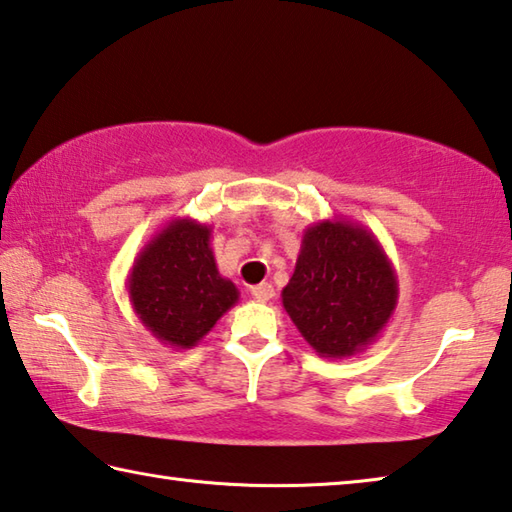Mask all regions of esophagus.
Segmentation results:
<instances>
[{
  "label": "esophagus",
  "mask_w": 512,
  "mask_h": 512,
  "mask_svg": "<svg viewBox=\"0 0 512 512\" xmlns=\"http://www.w3.org/2000/svg\"><path fill=\"white\" fill-rule=\"evenodd\" d=\"M251 297H254L256 301H261V303L270 301L274 297L272 283H258V285H254V288H251Z\"/></svg>",
  "instance_id": "34e87169"
}]
</instances>
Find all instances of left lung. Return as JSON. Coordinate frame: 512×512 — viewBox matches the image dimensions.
<instances>
[{
  "label": "left lung",
  "instance_id": "obj_1",
  "mask_svg": "<svg viewBox=\"0 0 512 512\" xmlns=\"http://www.w3.org/2000/svg\"><path fill=\"white\" fill-rule=\"evenodd\" d=\"M283 308L319 357H351L380 337L398 306V276L369 227L333 218L303 231Z\"/></svg>",
  "mask_w": 512,
  "mask_h": 512
}]
</instances>
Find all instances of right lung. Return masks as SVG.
I'll return each mask as SVG.
<instances>
[{
	"mask_svg": "<svg viewBox=\"0 0 512 512\" xmlns=\"http://www.w3.org/2000/svg\"><path fill=\"white\" fill-rule=\"evenodd\" d=\"M125 288L141 326L177 351L193 348L240 297L215 265L211 227L193 218L168 220L143 245Z\"/></svg>",
	"mask_w": 512,
	"mask_h": 512,
	"instance_id": "1",
	"label": "right lung"
}]
</instances>
